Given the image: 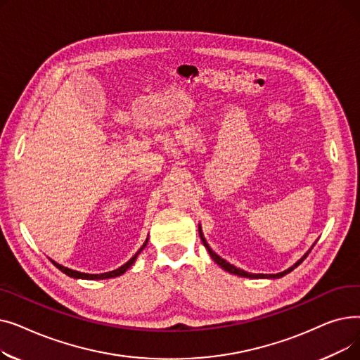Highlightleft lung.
I'll return each mask as SVG.
<instances>
[{"label":"left lung","mask_w":360,"mask_h":360,"mask_svg":"<svg viewBox=\"0 0 360 360\" xmlns=\"http://www.w3.org/2000/svg\"><path fill=\"white\" fill-rule=\"evenodd\" d=\"M198 231H200V238H201V240H202V243H204V247L207 248V251H209V254H210V257L216 261V264H219V266L224 270V271H228V273H232V274H236V276H240V277H250V278H278V277H283V276H286L288 273H290L292 270H295L299 264L304 261L307 257H308V254L311 252V250L314 248V245H312V248L302 257L297 262H295L293 266L290 267V269H288V270H285V271H281V273H277V274H252V273H248V271H243V270H240V269H238V267H235L233 264H231V262H228L226 259H223L221 257H219L210 247H209V243H207V240H205V238L202 236V232H201V228L198 226Z\"/></svg>","instance_id":"8db88e82"}]
</instances>
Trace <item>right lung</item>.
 <instances>
[{
	"mask_svg": "<svg viewBox=\"0 0 360 360\" xmlns=\"http://www.w3.org/2000/svg\"><path fill=\"white\" fill-rule=\"evenodd\" d=\"M147 242H148V238L146 239V242L143 243V247L136 252V255L132 257L129 261H127L124 266H121L120 269H117V270H112V271H109V273H102V274H89V273H80V271H75V270H71V269H67V267H64V266H61V264H58V262H55L53 259H51L52 261V264L53 266L56 267V269H60L64 274H67V276H70V277H72V278H86V280H103V278H112V277H118V276H121V274H124L132 264L136 262V259H137V257H139V254L146 248V245H147Z\"/></svg>",
	"mask_w": 360,
	"mask_h": 360,
	"instance_id": "add662e5",
	"label": "right lung"
}]
</instances>
